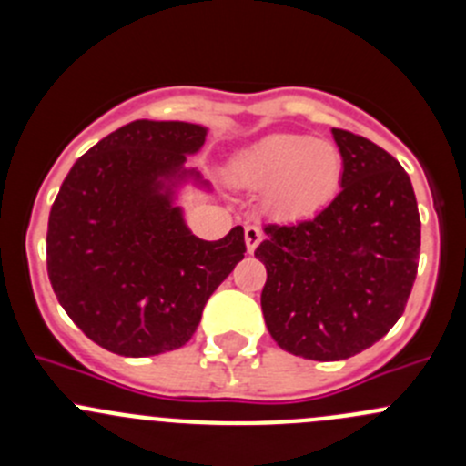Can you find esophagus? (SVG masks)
I'll list each match as a JSON object with an SVG mask.
<instances>
[{"mask_svg": "<svg viewBox=\"0 0 466 466\" xmlns=\"http://www.w3.org/2000/svg\"><path fill=\"white\" fill-rule=\"evenodd\" d=\"M263 234L261 229L257 228V225H246V246H248V252H255L257 246L261 243Z\"/></svg>", "mask_w": 466, "mask_h": 466, "instance_id": "esophagus-1", "label": "esophagus"}]
</instances>
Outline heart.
<instances>
[{"label":"heart","instance_id":"b5f03b06","mask_svg":"<svg viewBox=\"0 0 466 466\" xmlns=\"http://www.w3.org/2000/svg\"><path fill=\"white\" fill-rule=\"evenodd\" d=\"M342 157L329 142L304 135H272L243 155L237 180L268 189V203L286 216H309L336 196Z\"/></svg>","mask_w":466,"mask_h":466}]
</instances>
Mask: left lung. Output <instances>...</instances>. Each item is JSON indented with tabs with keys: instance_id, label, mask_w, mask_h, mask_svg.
<instances>
[{
	"instance_id": "obj_1",
	"label": "left lung",
	"mask_w": 466,
	"mask_h": 466,
	"mask_svg": "<svg viewBox=\"0 0 466 466\" xmlns=\"http://www.w3.org/2000/svg\"><path fill=\"white\" fill-rule=\"evenodd\" d=\"M340 194L320 214L266 225L261 311L281 350L342 360L380 340L403 316L420 263L421 223L410 177L380 146L333 128Z\"/></svg>"
}]
</instances>
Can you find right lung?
Returning a JSON list of instances; mask_svg holds the SVG:
<instances>
[{
    "instance_id": "obj_1",
    "label": "right lung",
    "mask_w": 466,
    "mask_h": 466,
    "mask_svg": "<svg viewBox=\"0 0 466 466\" xmlns=\"http://www.w3.org/2000/svg\"><path fill=\"white\" fill-rule=\"evenodd\" d=\"M207 128L137 119L76 159L46 229V272L60 307L83 333L119 356H155L187 345L209 295L246 252L237 225L218 241L187 228L176 189H209L187 155Z\"/></svg>"
}]
</instances>
